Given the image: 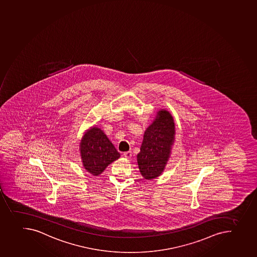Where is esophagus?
I'll use <instances>...</instances> for the list:
<instances>
[{
	"label": "esophagus",
	"instance_id": "obj_1",
	"mask_svg": "<svg viewBox=\"0 0 257 257\" xmlns=\"http://www.w3.org/2000/svg\"><path fill=\"white\" fill-rule=\"evenodd\" d=\"M123 156H124V157H125V158H126V159H130V158H131V157H132V152H124V154H123Z\"/></svg>",
	"mask_w": 257,
	"mask_h": 257
}]
</instances>
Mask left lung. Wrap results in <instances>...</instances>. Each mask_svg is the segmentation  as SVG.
Returning a JSON list of instances; mask_svg holds the SVG:
<instances>
[{
    "instance_id": "obj_1",
    "label": "left lung",
    "mask_w": 257,
    "mask_h": 257,
    "mask_svg": "<svg viewBox=\"0 0 257 257\" xmlns=\"http://www.w3.org/2000/svg\"><path fill=\"white\" fill-rule=\"evenodd\" d=\"M175 134L173 116L168 110H158L145 132L141 152L137 155L140 172L145 179H156L164 171L171 157Z\"/></svg>"
}]
</instances>
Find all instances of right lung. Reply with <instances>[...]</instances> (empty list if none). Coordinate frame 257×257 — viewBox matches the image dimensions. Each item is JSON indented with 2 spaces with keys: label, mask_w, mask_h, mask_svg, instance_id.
<instances>
[{
  "label": "right lung",
  "mask_w": 257,
  "mask_h": 257,
  "mask_svg": "<svg viewBox=\"0 0 257 257\" xmlns=\"http://www.w3.org/2000/svg\"><path fill=\"white\" fill-rule=\"evenodd\" d=\"M80 153L84 168L93 176H99L120 157L102 130L95 125L85 132L80 142Z\"/></svg>",
  "instance_id": "right-lung-1"
}]
</instances>
